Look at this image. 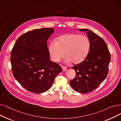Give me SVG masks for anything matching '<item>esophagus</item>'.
<instances>
[{
	"instance_id": "obj_1",
	"label": "esophagus",
	"mask_w": 121,
	"mask_h": 121,
	"mask_svg": "<svg viewBox=\"0 0 121 121\" xmlns=\"http://www.w3.org/2000/svg\"><path fill=\"white\" fill-rule=\"evenodd\" d=\"M62 69L63 71H65L67 70V67L64 66H62Z\"/></svg>"
}]
</instances>
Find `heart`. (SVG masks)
<instances>
[{
    "label": "heart",
    "instance_id": "b5f03b06",
    "mask_svg": "<svg viewBox=\"0 0 121 121\" xmlns=\"http://www.w3.org/2000/svg\"><path fill=\"white\" fill-rule=\"evenodd\" d=\"M90 47V40L87 36L70 33L59 36L57 41H52L48 51L53 62H59L66 55L67 62L78 64L86 59Z\"/></svg>",
    "mask_w": 121,
    "mask_h": 121
}]
</instances>
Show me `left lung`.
Returning a JSON list of instances; mask_svg holds the SVG:
<instances>
[{"label": "left lung", "mask_w": 121, "mask_h": 121, "mask_svg": "<svg viewBox=\"0 0 121 121\" xmlns=\"http://www.w3.org/2000/svg\"><path fill=\"white\" fill-rule=\"evenodd\" d=\"M79 30L87 31L91 47L86 59L72 67L76 74L70 83L73 90L86 93L95 90L105 79L111 56L107 44L100 36L87 29Z\"/></svg>", "instance_id": "obj_1"}]
</instances>
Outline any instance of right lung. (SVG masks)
<instances>
[{
	"instance_id": "obj_1",
	"label": "right lung",
	"mask_w": 121,
	"mask_h": 121,
	"mask_svg": "<svg viewBox=\"0 0 121 121\" xmlns=\"http://www.w3.org/2000/svg\"><path fill=\"white\" fill-rule=\"evenodd\" d=\"M53 28L28 31L17 39L11 52L12 72L14 78L26 90L35 93L48 91L61 66L49 59L47 43Z\"/></svg>"
}]
</instances>
